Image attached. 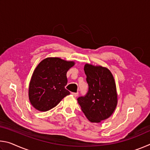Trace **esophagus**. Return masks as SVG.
Masks as SVG:
<instances>
[{
	"mask_svg": "<svg viewBox=\"0 0 150 150\" xmlns=\"http://www.w3.org/2000/svg\"><path fill=\"white\" fill-rule=\"evenodd\" d=\"M72 94V95L73 96H75V97H76V96H78V93H71Z\"/></svg>",
	"mask_w": 150,
	"mask_h": 150,
	"instance_id": "obj_1",
	"label": "esophagus"
}]
</instances>
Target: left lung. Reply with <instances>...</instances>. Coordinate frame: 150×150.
Here are the masks:
<instances>
[{
    "label": "left lung",
    "instance_id": "1",
    "mask_svg": "<svg viewBox=\"0 0 150 150\" xmlns=\"http://www.w3.org/2000/svg\"><path fill=\"white\" fill-rule=\"evenodd\" d=\"M88 91L77 98L86 117L98 123L110 117L117 105V93L113 75L107 68L85 64Z\"/></svg>",
    "mask_w": 150,
    "mask_h": 150
}]
</instances>
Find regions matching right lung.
<instances>
[{"label":"right lung","mask_w":150,"mask_h":150,"mask_svg":"<svg viewBox=\"0 0 150 150\" xmlns=\"http://www.w3.org/2000/svg\"><path fill=\"white\" fill-rule=\"evenodd\" d=\"M74 65L73 62L59 57L45 58L39 63L32 74L28 91L30 103L36 110H49L69 95L65 88L67 83L66 74Z\"/></svg>","instance_id":"add662e5"}]
</instances>
